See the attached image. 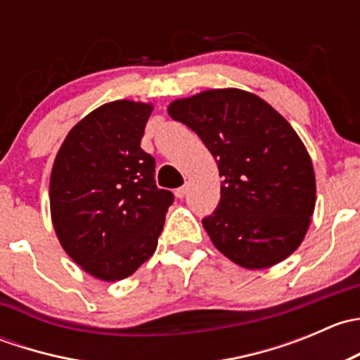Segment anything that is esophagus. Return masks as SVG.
I'll list each match as a JSON object with an SVG mask.
<instances>
[{"instance_id":"34e87169","label":"esophagus","mask_w":360,"mask_h":360,"mask_svg":"<svg viewBox=\"0 0 360 360\" xmlns=\"http://www.w3.org/2000/svg\"><path fill=\"white\" fill-rule=\"evenodd\" d=\"M188 193V184H184V186H181V188H177L176 191H174V195H176L177 198H184V195Z\"/></svg>"}]
</instances>
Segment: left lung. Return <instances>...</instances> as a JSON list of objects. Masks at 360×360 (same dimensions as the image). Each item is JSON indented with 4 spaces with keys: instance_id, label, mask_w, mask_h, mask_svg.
I'll list each match as a JSON object with an SVG mask.
<instances>
[{
    "instance_id": "8db88e82",
    "label": "left lung",
    "mask_w": 360,
    "mask_h": 360,
    "mask_svg": "<svg viewBox=\"0 0 360 360\" xmlns=\"http://www.w3.org/2000/svg\"><path fill=\"white\" fill-rule=\"evenodd\" d=\"M219 169L221 200L202 224L219 252L261 270L300 248L315 209L311 158L288 120L254 94L205 90L170 103Z\"/></svg>"
}]
</instances>
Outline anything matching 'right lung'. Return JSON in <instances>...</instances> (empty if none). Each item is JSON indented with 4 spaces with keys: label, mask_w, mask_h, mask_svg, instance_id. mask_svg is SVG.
<instances>
[{
    "label": "right lung",
    "mask_w": 360,
    "mask_h": 360,
    "mask_svg": "<svg viewBox=\"0 0 360 360\" xmlns=\"http://www.w3.org/2000/svg\"><path fill=\"white\" fill-rule=\"evenodd\" d=\"M153 106L103 104L64 139L50 176L57 238L86 274L106 282L153 256L174 195L155 184V158L141 148Z\"/></svg>",
    "instance_id": "obj_1"
}]
</instances>
